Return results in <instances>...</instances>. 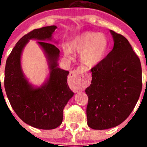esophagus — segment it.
Masks as SVG:
<instances>
[{
  "mask_svg": "<svg viewBox=\"0 0 147 147\" xmlns=\"http://www.w3.org/2000/svg\"><path fill=\"white\" fill-rule=\"evenodd\" d=\"M71 81L75 82L77 86H80L82 84L84 80V77L83 75V70L81 68H78L70 73Z\"/></svg>",
  "mask_w": 147,
  "mask_h": 147,
  "instance_id": "esophagus-1",
  "label": "esophagus"
}]
</instances>
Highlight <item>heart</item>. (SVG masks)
I'll use <instances>...</instances> for the list:
<instances>
[{"mask_svg": "<svg viewBox=\"0 0 147 147\" xmlns=\"http://www.w3.org/2000/svg\"><path fill=\"white\" fill-rule=\"evenodd\" d=\"M109 47V40L103 33L85 31L68 42L64 54L70 57V53L80 52L81 63L87 67H94L104 59Z\"/></svg>", "mask_w": 147, "mask_h": 147, "instance_id": "heart-1", "label": "heart"}]
</instances>
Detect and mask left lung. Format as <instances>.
Wrapping results in <instances>:
<instances>
[{
    "instance_id": "obj_1",
    "label": "left lung",
    "mask_w": 147,
    "mask_h": 147,
    "mask_svg": "<svg viewBox=\"0 0 147 147\" xmlns=\"http://www.w3.org/2000/svg\"><path fill=\"white\" fill-rule=\"evenodd\" d=\"M110 32L113 49L92 68L91 84L85 90L87 124L93 129H107L122 123L142 92L140 60L127 38L113 30Z\"/></svg>"
}]
</instances>
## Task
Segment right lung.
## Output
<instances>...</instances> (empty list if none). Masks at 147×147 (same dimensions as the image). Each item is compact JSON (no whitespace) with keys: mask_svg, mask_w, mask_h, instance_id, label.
Here are the masks:
<instances>
[{"mask_svg":"<svg viewBox=\"0 0 147 147\" xmlns=\"http://www.w3.org/2000/svg\"><path fill=\"white\" fill-rule=\"evenodd\" d=\"M55 26L35 29L22 37L6 60L4 86L7 97L18 116L25 123L41 129H53L62 124L63 109L74 93L67 84L68 71L58 67L60 50L51 40ZM38 39L49 62L50 77L43 86L35 88L21 69L20 57L30 39Z\"/></svg>","mask_w":147,"mask_h":147,"instance_id":"1","label":"right lung"}]
</instances>
